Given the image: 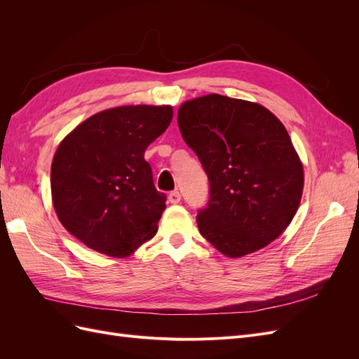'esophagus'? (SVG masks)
Instances as JSON below:
<instances>
[{
    "label": "esophagus",
    "instance_id": "obj_1",
    "mask_svg": "<svg viewBox=\"0 0 359 359\" xmlns=\"http://www.w3.org/2000/svg\"><path fill=\"white\" fill-rule=\"evenodd\" d=\"M168 199H169V202H170V203H178V202L181 201V193H180L178 190H175V191H170V193H169V196H168Z\"/></svg>",
    "mask_w": 359,
    "mask_h": 359
}]
</instances>
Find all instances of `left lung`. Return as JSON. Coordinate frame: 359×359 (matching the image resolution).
Masks as SVG:
<instances>
[{
  "instance_id": "1",
  "label": "left lung",
  "mask_w": 359,
  "mask_h": 359,
  "mask_svg": "<svg viewBox=\"0 0 359 359\" xmlns=\"http://www.w3.org/2000/svg\"><path fill=\"white\" fill-rule=\"evenodd\" d=\"M178 127L210 181L208 205L196 217L205 240L241 257L283 233L301 202L304 170L280 119L257 103L208 94L181 104Z\"/></svg>"
}]
</instances>
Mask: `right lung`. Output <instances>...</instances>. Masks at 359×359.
Wrapping results in <instances>:
<instances>
[{
  "label": "right lung",
  "instance_id": "obj_1",
  "mask_svg": "<svg viewBox=\"0 0 359 359\" xmlns=\"http://www.w3.org/2000/svg\"><path fill=\"white\" fill-rule=\"evenodd\" d=\"M170 106H119L85 119L57 148L50 168L61 224L95 252L124 257L158 229L166 194L144 158L172 121Z\"/></svg>",
  "mask_w": 359,
  "mask_h": 359
}]
</instances>
